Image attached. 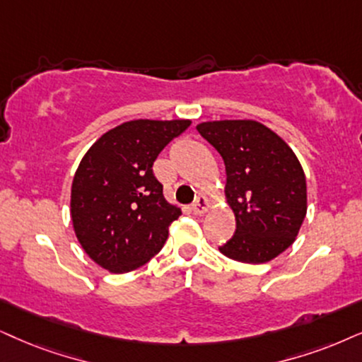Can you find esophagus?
<instances>
[{
	"label": "esophagus",
	"instance_id": "34e87169",
	"mask_svg": "<svg viewBox=\"0 0 362 362\" xmlns=\"http://www.w3.org/2000/svg\"><path fill=\"white\" fill-rule=\"evenodd\" d=\"M210 207V202L209 199L205 195H199L197 197V200L194 202V205H192V210H194L195 215H202L209 210Z\"/></svg>",
	"mask_w": 362,
	"mask_h": 362
}]
</instances>
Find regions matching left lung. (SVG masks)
<instances>
[{
	"mask_svg": "<svg viewBox=\"0 0 362 362\" xmlns=\"http://www.w3.org/2000/svg\"><path fill=\"white\" fill-rule=\"evenodd\" d=\"M226 163V199L235 215V234L218 247L228 259L264 264L292 245L308 212L300 162L271 128L255 120L197 125Z\"/></svg>",
	"mask_w": 362,
	"mask_h": 362,
	"instance_id": "left-lung-1",
	"label": "left lung"
}]
</instances>
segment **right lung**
Returning a JSON list of instances; mask_svg holds the SVG:
<instances>
[{"label": "right lung", "mask_w": 362, "mask_h": 362, "mask_svg": "<svg viewBox=\"0 0 362 362\" xmlns=\"http://www.w3.org/2000/svg\"><path fill=\"white\" fill-rule=\"evenodd\" d=\"M190 120H132L95 141L71 184V222L83 250L113 274L160 252L182 210L168 204L153 162Z\"/></svg>", "instance_id": "obj_1"}]
</instances>
